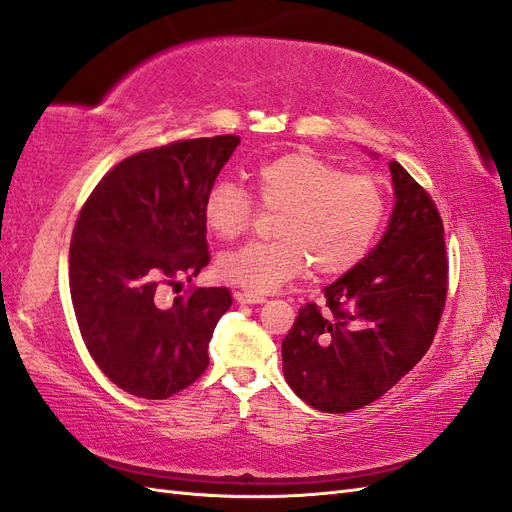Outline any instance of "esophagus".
I'll list each match as a JSON object with an SVG mask.
<instances>
[{"label":"esophagus","instance_id":"1","mask_svg":"<svg viewBox=\"0 0 512 512\" xmlns=\"http://www.w3.org/2000/svg\"><path fill=\"white\" fill-rule=\"evenodd\" d=\"M235 300H238L240 305H259V303H266V296L255 294V292H238L235 294Z\"/></svg>","mask_w":512,"mask_h":512}]
</instances>
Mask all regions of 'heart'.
<instances>
[{
  "label": "heart",
  "instance_id": "1",
  "mask_svg": "<svg viewBox=\"0 0 512 512\" xmlns=\"http://www.w3.org/2000/svg\"><path fill=\"white\" fill-rule=\"evenodd\" d=\"M259 205L281 212L277 240L248 242L220 255L218 274L251 292H272L303 274L309 264L320 277H339L368 255L385 218V192L368 175L342 173L309 151H294L261 164L255 173ZM255 203L233 181L207 190L203 218L222 240L242 235Z\"/></svg>",
  "mask_w": 512,
  "mask_h": 512
}]
</instances>
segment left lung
Listing matches in <instances>:
<instances>
[{
	"label": "left lung",
	"instance_id": "obj_1",
	"mask_svg": "<svg viewBox=\"0 0 512 512\" xmlns=\"http://www.w3.org/2000/svg\"><path fill=\"white\" fill-rule=\"evenodd\" d=\"M396 205L387 231L359 264L298 309L283 339V374L300 400L350 413L415 368L435 339L448 296L443 222L430 194L391 162Z\"/></svg>",
	"mask_w": 512,
	"mask_h": 512
}]
</instances>
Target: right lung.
<instances>
[{
	"mask_svg": "<svg viewBox=\"0 0 512 512\" xmlns=\"http://www.w3.org/2000/svg\"><path fill=\"white\" fill-rule=\"evenodd\" d=\"M240 136L177 140L125 157L77 216L69 285L77 326L99 370L131 396L166 400L209 365L207 348L231 307L227 287L160 290L209 264L203 201Z\"/></svg>",
	"mask_w": 512,
	"mask_h": 512,
	"instance_id": "add662e5",
	"label": "right lung"
}]
</instances>
